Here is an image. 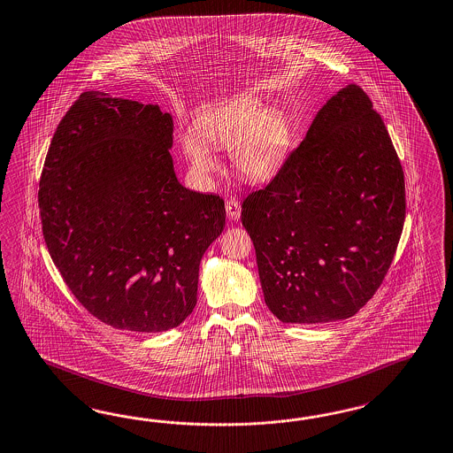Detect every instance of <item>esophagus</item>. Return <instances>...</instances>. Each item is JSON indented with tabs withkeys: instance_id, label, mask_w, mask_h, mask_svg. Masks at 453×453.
Masks as SVG:
<instances>
[{
	"instance_id": "esophagus-1",
	"label": "esophagus",
	"mask_w": 453,
	"mask_h": 453,
	"mask_svg": "<svg viewBox=\"0 0 453 453\" xmlns=\"http://www.w3.org/2000/svg\"><path fill=\"white\" fill-rule=\"evenodd\" d=\"M225 209H226V215L233 219V220H238L240 215H242V205L236 198H226L225 202Z\"/></svg>"
}]
</instances>
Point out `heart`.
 <instances>
[{"mask_svg":"<svg viewBox=\"0 0 453 453\" xmlns=\"http://www.w3.org/2000/svg\"><path fill=\"white\" fill-rule=\"evenodd\" d=\"M179 142L198 175L211 174L219 167L210 146L232 150L234 171L251 182H265L278 174L286 161L292 131L282 111L244 98L198 118L196 131H182Z\"/></svg>","mask_w":453,"mask_h":453,"instance_id":"1","label":"heart"}]
</instances>
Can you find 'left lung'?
I'll use <instances>...</instances> for the list:
<instances>
[{
  "label": "left lung",
  "instance_id": "8db88e82",
  "mask_svg": "<svg viewBox=\"0 0 453 453\" xmlns=\"http://www.w3.org/2000/svg\"><path fill=\"white\" fill-rule=\"evenodd\" d=\"M404 219L393 141L370 96L349 85L274 179L243 200L269 311L286 324L353 317L383 284Z\"/></svg>",
  "mask_w": 453,
  "mask_h": 453
}]
</instances>
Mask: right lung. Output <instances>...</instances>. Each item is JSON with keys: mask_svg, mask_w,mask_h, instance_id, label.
Segmentation results:
<instances>
[{"mask_svg": "<svg viewBox=\"0 0 453 453\" xmlns=\"http://www.w3.org/2000/svg\"><path fill=\"white\" fill-rule=\"evenodd\" d=\"M174 123L157 104L83 92L39 182L49 255L75 299L119 330L164 332L197 303L198 266L225 202L179 184Z\"/></svg>", "mask_w": 453, "mask_h": 453, "instance_id": "right-lung-1", "label": "right lung"}]
</instances>
